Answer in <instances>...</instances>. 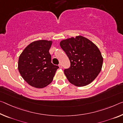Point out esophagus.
Returning a JSON list of instances; mask_svg holds the SVG:
<instances>
[{"label": "esophagus", "instance_id": "1", "mask_svg": "<svg viewBox=\"0 0 123 123\" xmlns=\"http://www.w3.org/2000/svg\"><path fill=\"white\" fill-rule=\"evenodd\" d=\"M58 66H59L60 68H62V65L61 63H60L59 65H58Z\"/></svg>", "mask_w": 123, "mask_h": 123}]
</instances>
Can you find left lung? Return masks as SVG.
I'll return each mask as SVG.
<instances>
[{"label":"left lung","mask_w":123,"mask_h":123,"mask_svg":"<svg viewBox=\"0 0 123 123\" xmlns=\"http://www.w3.org/2000/svg\"><path fill=\"white\" fill-rule=\"evenodd\" d=\"M60 46L71 63L68 68L64 70L69 82L77 86L92 82L100 73L103 63V57L96 45L79 36L62 40Z\"/></svg>","instance_id":"8db88e82"}]
</instances>
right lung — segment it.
<instances>
[{"mask_svg": "<svg viewBox=\"0 0 123 123\" xmlns=\"http://www.w3.org/2000/svg\"><path fill=\"white\" fill-rule=\"evenodd\" d=\"M52 41L40 40L31 43L20 55L18 69L26 82L37 88H43L52 82L59 68L51 63L49 53Z\"/></svg>", "mask_w": 123, "mask_h": 123, "instance_id": "1", "label": "right lung"}]
</instances>
